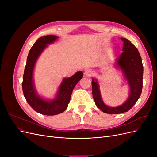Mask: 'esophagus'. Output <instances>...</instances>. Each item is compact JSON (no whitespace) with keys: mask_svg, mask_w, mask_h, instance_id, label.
I'll return each mask as SVG.
<instances>
[{"mask_svg":"<svg viewBox=\"0 0 157 157\" xmlns=\"http://www.w3.org/2000/svg\"><path fill=\"white\" fill-rule=\"evenodd\" d=\"M84 75H85V76H86V77H92V76L94 75V72H93V71L91 69H87L85 71Z\"/></svg>","mask_w":157,"mask_h":157,"instance_id":"1","label":"esophagus"}]
</instances>
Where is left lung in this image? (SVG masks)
Returning <instances> with one entry per match:
<instances>
[{"label":"left lung","mask_w":157,"mask_h":157,"mask_svg":"<svg viewBox=\"0 0 157 157\" xmlns=\"http://www.w3.org/2000/svg\"><path fill=\"white\" fill-rule=\"evenodd\" d=\"M121 40L124 42L123 52L117 59V63L122 71L130 88L127 100L121 106H107L102 101L98 81L96 78H92V95L94 101L100 110L108 114H119L129 111L138 100L143 87L144 67L138 50L127 39L121 38Z\"/></svg>","instance_id":"left-lung-1"}]
</instances>
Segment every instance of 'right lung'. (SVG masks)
Instances as JSON below:
<instances>
[{
    "label": "right lung",
    "instance_id": "add662e5",
    "mask_svg": "<svg viewBox=\"0 0 157 157\" xmlns=\"http://www.w3.org/2000/svg\"><path fill=\"white\" fill-rule=\"evenodd\" d=\"M57 38L58 36L54 35H46L35 42L28 54L23 74L22 89L26 101L35 111L44 115H55L65 111L75 86L83 77L82 71H78L72 77L64 78L58 89V95L52 101L44 100L37 94L33 80L35 63L47 44H52Z\"/></svg>",
    "mask_w": 157,
    "mask_h": 157
}]
</instances>
